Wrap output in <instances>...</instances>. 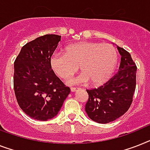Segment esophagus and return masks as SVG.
I'll return each mask as SVG.
<instances>
[{
	"label": "esophagus",
	"instance_id": "1",
	"mask_svg": "<svg viewBox=\"0 0 150 150\" xmlns=\"http://www.w3.org/2000/svg\"><path fill=\"white\" fill-rule=\"evenodd\" d=\"M78 90V88H75V87H72L71 88V92H76Z\"/></svg>",
	"mask_w": 150,
	"mask_h": 150
}]
</instances>
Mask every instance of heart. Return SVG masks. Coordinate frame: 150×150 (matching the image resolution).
<instances>
[{
  "instance_id": "1",
  "label": "heart",
  "mask_w": 150,
  "mask_h": 150,
  "mask_svg": "<svg viewBox=\"0 0 150 150\" xmlns=\"http://www.w3.org/2000/svg\"><path fill=\"white\" fill-rule=\"evenodd\" d=\"M117 61V50L111 44L83 41L66 46L64 54H52L49 64L54 74L64 80L70 79L79 65L82 72L70 83L91 81L92 86H99L112 77Z\"/></svg>"
}]
</instances>
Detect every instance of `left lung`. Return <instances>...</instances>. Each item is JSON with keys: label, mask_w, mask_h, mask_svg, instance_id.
I'll list each match as a JSON object with an SVG mask.
<instances>
[{"label": "left lung", "mask_w": 150, "mask_h": 150, "mask_svg": "<svg viewBox=\"0 0 150 150\" xmlns=\"http://www.w3.org/2000/svg\"><path fill=\"white\" fill-rule=\"evenodd\" d=\"M121 55L119 71L98 88L87 89L86 112L98 123H109L126 113L132 103L136 85V67L127 51L117 46Z\"/></svg>", "instance_id": "1"}]
</instances>
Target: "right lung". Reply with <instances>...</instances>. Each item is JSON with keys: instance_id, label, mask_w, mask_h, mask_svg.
Listing matches in <instances>:
<instances>
[{"instance_id": "obj_1", "label": "right lung", "mask_w": 150, "mask_h": 150, "mask_svg": "<svg viewBox=\"0 0 150 150\" xmlns=\"http://www.w3.org/2000/svg\"><path fill=\"white\" fill-rule=\"evenodd\" d=\"M61 36L45 35L24 45L14 61V89L20 108L40 121L54 118L70 93L50 67Z\"/></svg>"}]
</instances>
